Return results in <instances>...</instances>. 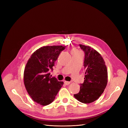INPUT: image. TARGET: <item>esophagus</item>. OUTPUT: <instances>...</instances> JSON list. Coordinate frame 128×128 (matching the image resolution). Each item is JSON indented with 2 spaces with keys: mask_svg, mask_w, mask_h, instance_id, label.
Listing matches in <instances>:
<instances>
[{
  "mask_svg": "<svg viewBox=\"0 0 128 128\" xmlns=\"http://www.w3.org/2000/svg\"><path fill=\"white\" fill-rule=\"evenodd\" d=\"M64 83L66 85V86H68V85L70 84V82H68V81H64Z\"/></svg>",
  "mask_w": 128,
  "mask_h": 128,
  "instance_id": "esophagus-1",
  "label": "esophagus"
}]
</instances>
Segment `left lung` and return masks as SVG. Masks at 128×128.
<instances>
[{
	"mask_svg": "<svg viewBox=\"0 0 128 128\" xmlns=\"http://www.w3.org/2000/svg\"><path fill=\"white\" fill-rule=\"evenodd\" d=\"M84 52V67L86 75L80 84V92L74 95L79 102L91 103L97 100L105 89L108 80L107 67L102 57L89 46L79 45Z\"/></svg>",
	"mask_w": 128,
	"mask_h": 128,
	"instance_id": "obj_1",
	"label": "left lung"
}]
</instances>
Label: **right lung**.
Listing matches in <instances>:
<instances>
[{"instance_id": "obj_1", "label": "right lung", "mask_w": 128, "mask_h": 128, "mask_svg": "<svg viewBox=\"0 0 128 128\" xmlns=\"http://www.w3.org/2000/svg\"><path fill=\"white\" fill-rule=\"evenodd\" d=\"M66 48L47 46L37 50L27 62L24 71V84L34 102L42 106L52 102L64 82L50 77L55 61Z\"/></svg>"}]
</instances>
